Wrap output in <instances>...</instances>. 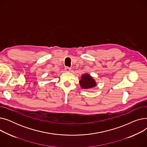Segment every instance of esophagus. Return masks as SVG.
I'll return each instance as SVG.
<instances>
[{
  "mask_svg": "<svg viewBox=\"0 0 147 147\" xmlns=\"http://www.w3.org/2000/svg\"><path fill=\"white\" fill-rule=\"evenodd\" d=\"M65 71H67V72H69L71 71V68H69V67H66L65 68Z\"/></svg>",
  "mask_w": 147,
  "mask_h": 147,
  "instance_id": "obj_1",
  "label": "esophagus"
}]
</instances>
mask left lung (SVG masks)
<instances>
[{
    "label": "left lung",
    "mask_w": 147,
    "mask_h": 147,
    "mask_svg": "<svg viewBox=\"0 0 147 147\" xmlns=\"http://www.w3.org/2000/svg\"><path fill=\"white\" fill-rule=\"evenodd\" d=\"M79 83L80 84L81 88L84 89H92L97 85L96 82L93 77L88 73H84L82 75Z\"/></svg>",
    "instance_id": "8db88e82"
}]
</instances>
